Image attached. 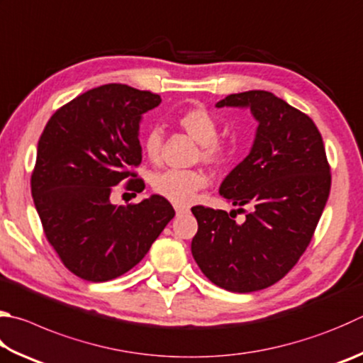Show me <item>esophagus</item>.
Masks as SVG:
<instances>
[{
    "mask_svg": "<svg viewBox=\"0 0 363 363\" xmlns=\"http://www.w3.org/2000/svg\"><path fill=\"white\" fill-rule=\"evenodd\" d=\"M176 209V214L177 216H181V214H186V213H189V208H182V206H176L174 208Z\"/></svg>",
    "mask_w": 363,
    "mask_h": 363,
    "instance_id": "1",
    "label": "esophagus"
}]
</instances>
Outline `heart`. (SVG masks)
I'll return each mask as SVG.
<instances>
[{
	"label": "heart",
	"mask_w": 363,
	"mask_h": 363,
	"mask_svg": "<svg viewBox=\"0 0 363 363\" xmlns=\"http://www.w3.org/2000/svg\"><path fill=\"white\" fill-rule=\"evenodd\" d=\"M177 123L200 143V159L211 167H219L228 157V147L219 138V122L204 108H190L177 116ZM163 135L159 128H150L143 138V150L150 162L162 157ZM208 186V176L201 169H167L152 181L157 195L177 206H186L195 200L196 194Z\"/></svg>",
	"instance_id": "1"
}]
</instances>
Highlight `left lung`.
<instances>
[{
  "label": "left lung",
  "mask_w": 363,
  "mask_h": 363,
  "mask_svg": "<svg viewBox=\"0 0 363 363\" xmlns=\"http://www.w3.org/2000/svg\"><path fill=\"white\" fill-rule=\"evenodd\" d=\"M217 108H249L259 122L250 152L222 181L236 223L222 209L194 206L192 255L206 278L230 292H255L284 278L305 252L330 194V167L315 123L272 91L228 95ZM238 209V211H240Z\"/></svg>",
  "instance_id": "1"
}]
</instances>
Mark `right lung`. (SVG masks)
Segmentation results:
<instances>
[{
    "instance_id": "right-lung-1",
    "label": "right lung",
    "mask_w": 363,
    "mask_h": 363,
    "mask_svg": "<svg viewBox=\"0 0 363 363\" xmlns=\"http://www.w3.org/2000/svg\"><path fill=\"white\" fill-rule=\"evenodd\" d=\"M160 103V95L146 90L101 85L58 109L39 138L33 200L50 246L85 281L104 282L127 273L174 217L160 195L127 206L109 199L125 179L128 190H144L131 168L143 159L138 138L143 114Z\"/></svg>"
}]
</instances>
